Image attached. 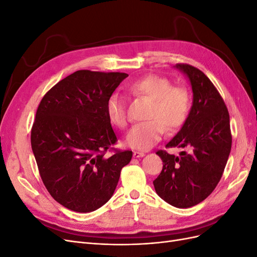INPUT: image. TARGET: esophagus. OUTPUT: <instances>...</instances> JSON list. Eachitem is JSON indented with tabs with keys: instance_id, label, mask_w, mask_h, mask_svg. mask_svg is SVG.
Here are the masks:
<instances>
[{
	"instance_id": "1",
	"label": "esophagus",
	"mask_w": 257,
	"mask_h": 257,
	"mask_svg": "<svg viewBox=\"0 0 257 257\" xmlns=\"http://www.w3.org/2000/svg\"><path fill=\"white\" fill-rule=\"evenodd\" d=\"M133 155H134V158H143V157H145V153H144V152L135 151V152L133 153Z\"/></svg>"
}]
</instances>
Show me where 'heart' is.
Returning a JSON list of instances; mask_svg holds the SVG:
<instances>
[{
    "label": "heart",
    "mask_w": 257,
    "mask_h": 257,
    "mask_svg": "<svg viewBox=\"0 0 257 257\" xmlns=\"http://www.w3.org/2000/svg\"><path fill=\"white\" fill-rule=\"evenodd\" d=\"M126 91L135 97L151 100L147 120L137 124L126 136V144L138 150H149L164 134L180 128L188 120L192 106L190 91L182 85H173L167 77L149 74L127 84ZM107 113L109 120L119 128L128 124L126 100L120 95L108 99Z\"/></svg>",
    "instance_id": "1"
}]
</instances>
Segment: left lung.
<instances>
[{"label": "left lung", "mask_w": 257, "mask_h": 257, "mask_svg": "<svg viewBox=\"0 0 257 257\" xmlns=\"http://www.w3.org/2000/svg\"><path fill=\"white\" fill-rule=\"evenodd\" d=\"M192 84L193 105L188 120L166 148H181L180 157L157 154L163 169L153 181L158 195L177 208L201 203L220 182L231 149L229 113L208 77L190 64L178 63Z\"/></svg>", "instance_id": "left-lung-1"}]
</instances>
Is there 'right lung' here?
<instances>
[{
  "mask_svg": "<svg viewBox=\"0 0 257 257\" xmlns=\"http://www.w3.org/2000/svg\"><path fill=\"white\" fill-rule=\"evenodd\" d=\"M127 76L81 69L53 85L38 105L31 130L38 172L53 199L73 211L106 204L132 160L133 152L112 147L118 139L107 113L108 99Z\"/></svg>",
  "mask_w": 257,
  "mask_h": 257,
  "instance_id": "add662e5",
  "label": "right lung"
}]
</instances>
